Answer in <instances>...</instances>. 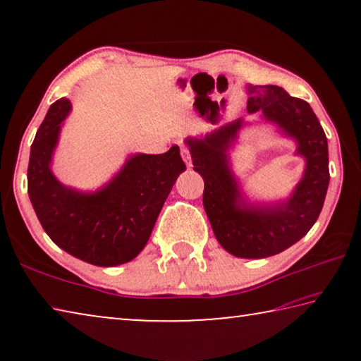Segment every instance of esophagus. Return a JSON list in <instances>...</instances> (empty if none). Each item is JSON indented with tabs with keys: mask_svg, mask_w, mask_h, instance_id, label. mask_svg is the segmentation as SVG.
<instances>
[{
	"mask_svg": "<svg viewBox=\"0 0 361 361\" xmlns=\"http://www.w3.org/2000/svg\"><path fill=\"white\" fill-rule=\"evenodd\" d=\"M181 156H183V161L186 162V166H188V167H191V166H192V162H191V154H189V149L186 148V146H181Z\"/></svg>",
	"mask_w": 361,
	"mask_h": 361,
	"instance_id": "esophagus-1",
	"label": "esophagus"
}]
</instances>
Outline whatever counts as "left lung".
I'll return each instance as SVG.
<instances>
[{"label":"left lung","instance_id":"8db88e82","mask_svg":"<svg viewBox=\"0 0 361 361\" xmlns=\"http://www.w3.org/2000/svg\"><path fill=\"white\" fill-rule=\"evenodd\" d=\"M250 114L259 113L279 133L296 143L304 173L290 197L276 202H250L232 172L229 151L247 126L242 118L185 143L194 170L204 178V209L216 240L237 258L261 259L301 240L319 218L329 183L328 142L307 102L279 85H247Z\"/></svg>","mask_w":361,"mask_h":361}]
</instances>
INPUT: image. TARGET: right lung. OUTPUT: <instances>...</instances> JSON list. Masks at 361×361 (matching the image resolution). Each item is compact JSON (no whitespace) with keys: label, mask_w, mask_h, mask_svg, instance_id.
Segmentation results:
<instances>
[{"label":"right lung","mask_w":361,"mask_h":361,"mask_svg":"<svg viewBox=\"0 0 361 361\" xmlns=\"http://www.w3.org/2000/svg\"><path fill=\"white\" fill-rule=\"evenodd\" d=\"M68 99L52 103L36 132L28 162V195L42 229L57 247L100 267L132 261L145 248L176 178L186 170L180 148L164 154H130L97 191L65 186L52 173V159Z\"/></svg>","instance_id":"add662e5"}]
</instances>
